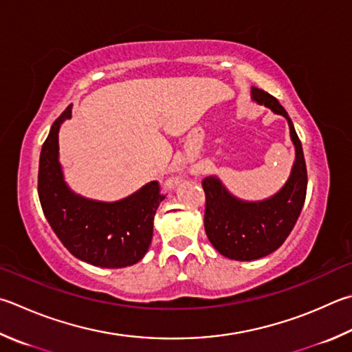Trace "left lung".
<instances>
[{
    "label": "left lung",
    "mask_w": 352,
    "mask_h": 352,
    "mask_svg": "<svg viewBox=\"0 0 352 352\" xmlns=\"http://www.w3.org/2000/svg\"><path fill=\"white\" fill-rule=\"evenodd\" d=\"M251 94L254 101L287 120L291 140L296 146V163L282 190L257 203L237 200L215 177H206L201 182L206 195L204 231L208 239L221 255L240 261L266 257L283 245L302 212L308 186L302 143L289 115L278 100L263 89L252 86Z\"/></svg>",
    "instance_id": "1"
}]
</instances>
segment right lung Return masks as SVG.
Returning a JSON list of instances; mask_svg holds the SVG:
<instances>
[{
  "label": "right lung",
  "instance_id": "right-lung-1",
  "mask_svg": "<svg viewBox=\"0 0 352 352\" xmlns=\"http://www.w3.org/2000/svg\"><path fill=\"white\" fill-rule=\"evenodd\" d=\"M72 117V104L54 121L43 143L38 168V197L50 228L76 258L100 267L131 266L144 257L154 232V217L163 201L158 182L115 203L75 195L63 180L58 132Z\"/></svg>",
  "mask_w": 352,
  "mask_h": 352
}]
</instances>
